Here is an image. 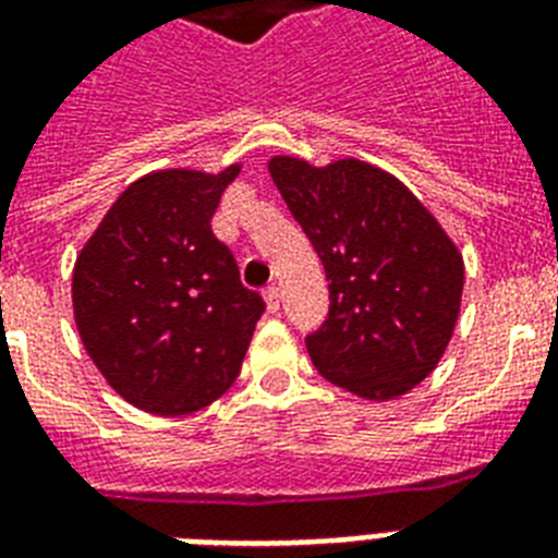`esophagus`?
<instances>
[{
  "label": "esophagus",
  "mask_w": 558,
  "mask_h": 558,
  "mask_svg": "<svg viewBox=\"0 0 558 558\" xmlns=\"http://www.w3.org/2000/svg\"><path fill=\"white\" fill-rule=\"evenodd\" d=\"M263 295H266V306H269V313H278V310H280V289L269 287L266 292H263Z\"/></svg>",
  "instance_id": "obj_1"
}]
</instances>
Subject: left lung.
I'll use <instances>...</instances> for the list:
<instances>
[{
	"label": "left lung",
	"mask_w": 558,
	"mask_h": 558,
	"mask_svg": "<svg viewBox=\"0 0 558 558\" xmlns=\"http://www.w3.org/2000/svg\"><path fill=\"white\" fill-rule=\"evenodd\" d=\"M269 173L322 257L330 315L306 336L324 379L388 402L440 365L460 315L463 254L393 173L362 159L315 168L271 156Z\"/></svg>",
	"instance_id": "8db88e82"
}]
</instances>
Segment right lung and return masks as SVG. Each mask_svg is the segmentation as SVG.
I'll return each mask as SVG.
<instances>
[{
  "label": "right lung",
  "mask_w": 558,
  "mask_h": 558,
  "mask_svg": "<svg viewBox=\"0 0 558 558\" xmlns=\"http://www.w3.org/2000/svg\"><path fill=\"white\" fill-rule=\"evenodd\" d=\"M236 173L240 165L135 179L74 260L83 348L109 388L147 414L185 416L222 397L263 315V298L210 231Z\"/></svg>",
  "instance_id": "right-lung-1"
}]
</instances>
